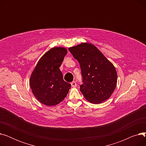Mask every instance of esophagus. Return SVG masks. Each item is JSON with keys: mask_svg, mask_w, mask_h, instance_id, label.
Returning a JSON list of instances; mask_svg holds the SVG:
<instances>
[{"mask_svg": "<svg viewBox=\"0 0 146 146\" xmlns=\"http://www.w3.org/2000/svg\"><path fill=\"white\" fill-rule=\"evenodd\" d=\"M71 85H72V87L74 88V87H76V86H77V84H76L75 81H73L72 82H71Z\"/></svg>", "mask_w": 146, "mask_h": 146, "instance_id": "obj_1", "label": "esophagus"}]
</instances>
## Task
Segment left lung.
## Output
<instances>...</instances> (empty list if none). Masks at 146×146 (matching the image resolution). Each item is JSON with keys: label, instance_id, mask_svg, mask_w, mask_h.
<instances>
[{"label": "left lung", "instance_id": "1", "mask_svg": "<svg viewBox=\"0 0 146 146\" xmlns=\"http://www.w3.org/2000/svg\"><path fill=\"white\" fill-rule=\"evenodd\" d=\"M68 50L80 64L83 83L80 90L84 97L95 104L107 100L117 85V73L113 65L90 43H82Z\"/></svg>", "mask_w": 146, "mask_h": 146}]
</instances>
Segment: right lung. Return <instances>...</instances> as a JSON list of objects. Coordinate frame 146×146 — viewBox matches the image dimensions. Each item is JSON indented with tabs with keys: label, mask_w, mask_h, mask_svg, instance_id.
Returning <instances> with one entry per match:
<instances>
[{
	"label": "right lung",
	"mask_w": 146,
	"mask_h": 146,
	"mask_svg": "<svg viewBox=\"0 0 146 146\" xmlns=\"http://www.w3.org/2000/svg\"><path fill=\"white\" fill-rule=\"evenodd\" d=\"M67 50L63 47L50 49L40 59L30 78V87L36 98L47 106L62 101L71 85L65 82L60 70Z\"/></svg>",
	"instance_id": "right-lung-1"
}]
</instances>
